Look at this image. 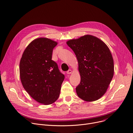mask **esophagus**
<instances>
[{
    "label": "esophagus",
    "mask_w": 133,
    "mask_h": 133,
    "mask_svg": "<svg viewBox=\"0 0 133 133\" xmlns=\"http://www.w3.org/2000/svg\"><path fill=\"white\" fill-rule=\"evenodd\" d=\"M66 73H67V74H70L72 73V70H70V69H69L68 71H66Z\"/></svg>",
    "instance_id": "obj_1"
}]
</instances>
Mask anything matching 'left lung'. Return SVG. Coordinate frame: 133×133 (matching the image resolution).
I'll return each instance as SVG.
<instances>
[{
    "label": "left lung",
    "instance_id": "8db88e82",
    "mask_svg": "<svg viewBox=\"0 0 133 133\" xmlns=\"http://www.w3.org/2000/svg\"><path fill=\"white\" fill-rule=\"evenodd\" d=\"M78 63L81 82L76 88L78 97L88 102L99 99L105 94L114 74V60L105 43L91 35L68 40Z\"/></svg>",
    "mask_w": 133,
    "mask_h": 133
}]
</instances>
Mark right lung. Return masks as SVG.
<instances>
[{
	"label": "right lung",
	"mask_w": 133,
	"mask_h": 133,
	"mask_svg": "<svg viewBox=\"0 0 133 133\" xmlns=\"http://www.w3.org/2000/svg\"><path fill=\"white\" fill-rule=\"evenodd\" d=\"M57 42L40 38L33 40L23 52L19 63L22 85L37 102L49 105L59 98L65 76L52 60Z\"/></svg>",
	"instance_id": "1"
}]
</instances>
